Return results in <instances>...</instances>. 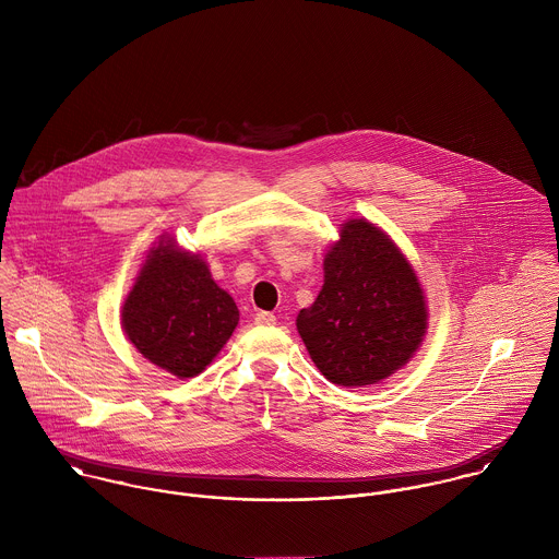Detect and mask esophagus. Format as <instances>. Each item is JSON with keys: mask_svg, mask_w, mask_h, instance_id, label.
I'll use <instances>...</instances> for the list:
<instances>
[{"mask_svg": "<svg viewBox=\"0 0 559 559\" xmlns=\"http://www.w3.org/2000/svg\"><path fill=\"white\" fill-rule=\"evenodd\" d=\"M253 320H255V324H260V326H271V324H275V317H273L271 312H258Z\"/></svg>", "mask_w": 559, "mask_h": 559, "instance_id": "esophagus-1", "label": "esophagus"}]
</instances>
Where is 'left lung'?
Instances as JSON below:
<instances>
[{
	"label": "left lung",
	"instance_id": "left-lung-1",
	"mask_svg": "<svg viewBox=\"0 0 559 559\" xmlns=\"http://www.w3.org/2000/svg\"><path fill=\"white\" fill-rule=\"evenodd\" d=\"M324 284L297 331L320 374L342 388L377 385L426 337L428 304L413 264L377 224L340 226L324 253Z\"/></svg>",
	"mask_w": 559,
	"mask_h": 559
}]
</instances>
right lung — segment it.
<instances>
[{
    "label": "right lung",
    "instance_id": "right-lung-1",
    "mask_svg": "<svg viewBox=\"0 0 559 559\" xmlns=\"http://www.w3.org/2000/svg\"><path fill=\"white\" fill-rule=\"evenodd\" d=\"M120 322L138 353L160 370L198 377L239 324L235 299L217 286L202 253L163 235L146 253Z\"/></svg>",
    "mask_w": 559,
    "mask_h": 559
}]
</instances>
